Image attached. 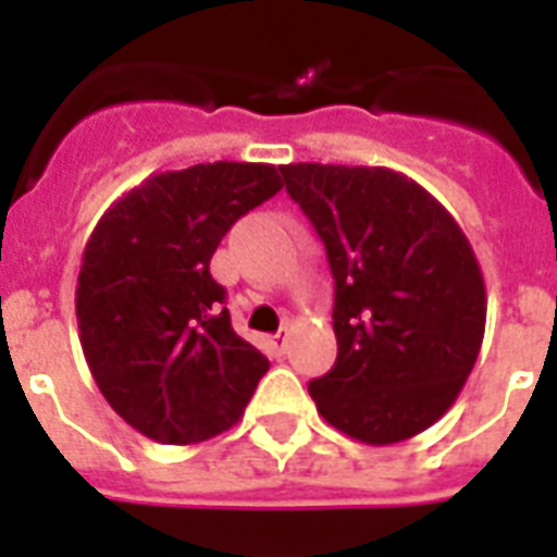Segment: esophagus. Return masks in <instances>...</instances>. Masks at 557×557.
<instances>
[{"label": "esophagus", "mask_w": 557, "mask_h": 557, "mask_svg": "<svg viewBox=\"0 0 557 557\" xmlns=\"http://www.w3.org/2000/svg\"><path fill=\"white\" fill-rule=\"evenodd\" d=\"M286 344H288L286 332H277V335H271L269 338V347L274 356H283V352H286Z\"/></svg>", "instance_id": "obj_1"}]
</instances>
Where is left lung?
Here are the masks:
<instances>
[{
    "instance_id": "1",
    "label": "left lung",
    "mask_w": 557,
    "mask_h": 557,
    "mask_svg": "<svg viewBox=\"0 0 557 557\" xmlns=\"http://www.w3.org/2000/svg\"><path fill=\"white\" fill-rule=\"evenodd\" d=\"M335 277L338 358L309 384L318 413L396 445L448 413L485 335V280L457 219L389 168L283 164Z\"/></svg>"
}]
</instances>
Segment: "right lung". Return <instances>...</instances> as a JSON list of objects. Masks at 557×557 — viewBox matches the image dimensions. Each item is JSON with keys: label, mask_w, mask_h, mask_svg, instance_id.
Listing matches in <instances>:
<instances>
[{"label": "right lung", "mask_w": 557, "mask_h": 557, "mask_svg": "<svg viewBox=\"0 0 557 557\" xmlns=\"http://www.w3.org/2000/svg\"><path fill=\"white\" fill-rule=\"evenodd\" d=\"M274 164L213 161L152 173L109 205L83 251L74 312L109 407L161 445L239 422L269 358L231 326L210 257L280 190Z\"/></svg>", "instance_id": "right-lung-1"}]
</instances>
